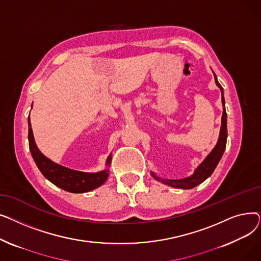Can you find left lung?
<instances>
[{
  "label": "left lung",
  "mask_w": 261,
  "mask_h": 261,
  "mask_svg": "<svg viewBox=\"0 0 261 261\" xmlns=\"http://www.w3.org/2000/svg\"><path fill=\"white\" fill-rule=\"evenodd\" d=\"M215 76V82L217 87L221 91V100L223 106V113L221 118V128L220 133H219V139L216 144V146L213 148L212 151L207 154V156L203 160V162L195 169V172L183 179H164L156 175L154 172L151 171V175L159 182H162L163 184L174 187V188H181V189H190L198 186L199 184L203 183L205 180L212 175L214 170L216 169L218 163L220 162L223 152L226 147V140H227V115L225 111V100L223 95V88L218 82L217 76L214 73Z\"/></svg>",
  "instance_id": "obj_1"
}]
</instances>
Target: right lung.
<instances>
[{"label":"right lung","instance_id":"obj_1","mask_svg":"<svg viewBox=\"0 0 261 261\" xmlns=\"http://www.w3.org/2000/svg\"><path fill=\"white\" fill-rule=\"evenodd\" d=\"M33 108V105H32ZM29 144L32 156L37 167L46 179L57 187L68 191V193L82 194L88 193L95 188L101 186L109 176V167L112 161V154H110L106 161L107 168L98 172L78 171L53 162L40 151L36 145L34 133L29 116Z\"/></svg>","mask_w":261,"mask_h":261}]
</instances>
